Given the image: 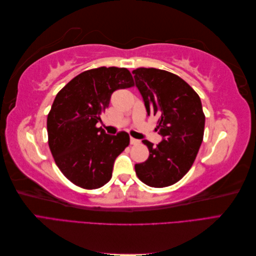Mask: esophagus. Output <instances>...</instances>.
<instances>
[{
	"label": "esophagus",
	"instance_id": "esophagus-1",
	"mask_svg": "<svg viewBox=\"0 0 256 256\" xmlns=\"http://www.w3.org/2000/svg\"><path fill=\"white\" fill-rule=\"evenodd\" d=\"M130 143L132 144V145H136V144H138V143H140V141L136 140V138H130Z\"/></svg>",
	"mask_w": 256,
	"mask_h": 256
}]
</instances>
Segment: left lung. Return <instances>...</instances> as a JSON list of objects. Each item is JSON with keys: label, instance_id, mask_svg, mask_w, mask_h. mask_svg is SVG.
<instances>
[{"label": "left lung", "instance_id": "left-lung-1", "mask_svg": "<svg viewBox=\"0 0 256 256\" xmlns=\"http://www.w3.org/2000/svg\"><path fill=\"white\" fill-rule=\"evenodd\" d=\"M147 115L158 118L157 145L147 140L150 157L134 166L138 180L154 188L174 184L187 174L203 141L205 115L198 95L180 76L156 68L132 72Z\"/></svg>", "mask_w": 256, "mask_h": 256}]
</instances>
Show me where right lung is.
Returning a JSON list of instances; mask_svg holds the SVG:
<instances>
[{
  "instance_id": "obj_1",
  "label": "right lung",
  "mask_w": 256,
  "mask_h": 256,
  "mask_svg": "<svg viewBox=\"0 0 256 256\" xmlns=\"http://www.w3.org/2000/svg\"><path fill=\"white\" fill-rule=\"evenodd\" d=\"M134 85L127 68L99 67L81 72L58 92L47 118L48 143L60 172L76 186L98 189L111 180L129 134H106L96 125L113 92Z\"/></svg>"
}]
</instances>
